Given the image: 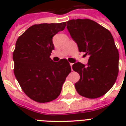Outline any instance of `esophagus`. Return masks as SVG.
I'll list each match as a JSON object with an SVG mask.
<instances>
[{
    "instance_id": "esophagus-1",
    "label": "esophagus",
    "mask_w": 126,
    "mask_h": 126,
    "mask_svg": "<svg viewBox=\"0 0 126 126\" xmlns=\"http://www.w3.org/2000/svg\"><path fill=\"white\" fill-rule=\"evenodd\" d=\"M73 63H70V65H71V67H72V66H73Z\"/></svg>"
}]
</instances>
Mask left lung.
Masks as SVG:
<instances>
[{"label": "left lung", "instance_id": "1", "mask_svg": "<svg viewBox=\"0 0 126 126\" xmlns=\"http://www.w3.org/2000/svg\"><path fill=\"white\" fill-rule=\"evenodd\" d=\"M67 29L80 52L90 56L87 66L78 62L73 69L80 75L75 88L81 96L95 99L107 93L118 74L119 53L109 31L90 19H71Z\"/></svg>", "mask_w": 126, "mask_h": 126}]
</instances>
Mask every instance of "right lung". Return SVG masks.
Masks as SVG:
<instances>
[{"instance_id":"right-lung-1","label":"right lung","mask_w":126,"mask_h":126,"mask_svg":"<svg viewBox=\"0 0 126 126\" xmlns=\"http://www.w3.org/2000/svg\"><path fill=\"white\" fill-rule=\"evenodd\" d=\"M66 22L33 25L19 36L13 52L15 77L25 94L34 101L47 103L58 97L71 72L66 59L53 62V36Z\"/></svg>"}]
</instances>
